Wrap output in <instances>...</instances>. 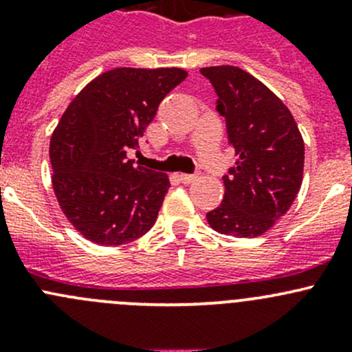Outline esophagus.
<instances>
[{
	"label": "esophagus",
	"mask_w": 352,
	"mask_h": 352,
	"mask_svg": "<svg viewBox=\"0 0 352 352\" xmlns=\"http://www.w3.org/2000/svg\"><path fill=\"white\" fill-rule=\"evenodd\" d=\"M180 180H182L184 184H190L196 180V175H190V173H182V175H180Z\"/></svg>",
	"instance_id": "esophagus-1"
}]
</instances>
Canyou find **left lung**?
Instances as JSON below:
<instances>
[{
  "mask_svg": "<svg viewBox=\"0 0 352 352\" xmlns=\"http://www.w3.org/2000/svg\"><path fill=\"white\" fill-rule=\"evenodd\" d=\"M226 120L236 165L223 177L225 197L206 214L212 230L236 239L261 236L286 214L303 180L305 143L289 109L247 71L202 67Z\"/></svg>",
  "mask_w": 352,
  "mask_h": 352,
  "instance_id": "obj_1",
  "label": "left lung"
}]
</instances>
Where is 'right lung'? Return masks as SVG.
<instances>
[{"instance_id":"obj_1","label":"right lung","mask_w":352,"mask_h":352,"mask_svg":"<svg viewBox=\"0 0 352 352\" xmlns=\"http://www.w3.org/2000/svg\"><path fill=\"white\" fill-rule=\"evenodd\" d=\"M186 78L180 67H116L90 81L63 113L49 148L52 187L90 242L117 247L155 225L170 180L134 165L127 151L140 148L160 102Z\"/></svg>"}]
</instances>
